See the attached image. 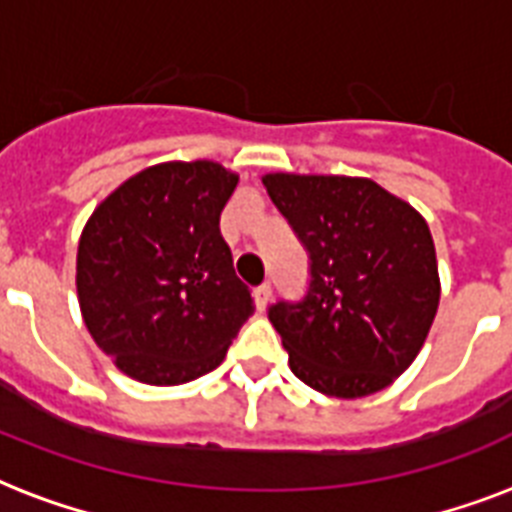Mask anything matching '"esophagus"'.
<instances>
[{"label": "esophagus", "mask_w": 512, "mask_h": 512, "mask_svg": "<svg viewBox=\"0 0 512 512\" xmlns=\"http://www.w3.org/2000/svg\"><path fill=\"white\" fill-rule=\"evenodd\" d=\"M271 295H273L271 284H260V287H255V303L260 311H263L265 305L271 303Z\"/></svg>", "instance_id": "1"}]
</instances>
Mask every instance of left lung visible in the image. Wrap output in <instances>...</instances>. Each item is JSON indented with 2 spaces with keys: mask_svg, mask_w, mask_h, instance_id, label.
<instances>
[{
  "mask_svg": "<svg viewBox=\"0 0 512 512\" xmlns=\"http://www.w3.org/2000/svg\"><path fill=\"white\" fill-rule=\"evenodd\" d=\"M263 185L308 252L305 295L268 305L289 369L335 398L388 388L436 319L428 223L366 177L265 175Z\"/></svg>",
  "mask_w": 512,
  "mask_h": 512,
  "instance_id": "8db88e82",
  "label": "left lung"
}]
</instances>
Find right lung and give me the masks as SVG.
<instances>
[{"label": "right lung", "mask_w": 512, "mask_h": 512, "mask_svg": "<svg viewBox=\"0 0 512 512\" xmlns=\"http://www.w3.org/2000/svg\"><path fill=\"white\" fill-rule=\"evenodd\" d=\"M239 177L212 162L156 164L84 225L76 289L84 324L124 374L180 385L212 372L252 316L220 212Z\"/></svg>", "instance_id": "add662e5"}]
</instances>
